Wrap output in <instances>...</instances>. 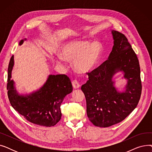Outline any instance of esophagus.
Here are the masks:
<instances>
[{
	"instance_id": "esophagus-1",
	"label": "esophagus",
	"mask_w": 152,
	"mask_h": 152,
	"mask_svg": "<svg viewBox=\"0 0 152 152\" xmlns=\"http://www.w3.org/2000/svg\"><path fill=\"white\" fill-rule=\"evenodd\" d=\"M72 84H73V86L75 89H78L81 87V85L79 84V83L77 81V80H74L72 81Z\"/></svg>"
}]
</instances>
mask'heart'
Masks as SVG:
<instances>
[{
	"label": "heart",
	"instance_id": "heart-1",
	"mask_svg": "<svg viewBox=\"0 0 152 152\" xmlns=\"http://www.w3.org/2000/svg\"><path fill=\"white\" fill-rule=\"evenodd\" d=\"M102 51V45L99 42L91 43L87 41L76 40L64 44L60 55L68 61H75V68L79 73H86L97 66ZM60 61H63V58H60Z\"/></svg>",
	"mask_w": 152,
	"mask_h": 152
}]
</instances>
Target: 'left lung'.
Segmentation results:
<instances>
[{
    "mask_svg": "<svg viewBox=\"0 0 152 152\" xmlns=\"http://www.w3.org/2000/svg\"><path fill=\"white\" fill-rule=\"evenodd\" d=\"M114 45L108 59L87 73L89 80L81 90L86 100L87 115L94 125L107 127L123 121L138 105L142 93L140 69L136 54L124 34L112 31ZM125 72L126 91L118 93L112 77L116 71Z\"/></svg>",
    "mask_w": 152,
    "mask_h": 152,
    "instance_id": "1",
    "label": "left lung"
}]
</instances>
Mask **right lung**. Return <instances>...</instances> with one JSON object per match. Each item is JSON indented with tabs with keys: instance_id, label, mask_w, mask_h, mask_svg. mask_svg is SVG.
Masks as SVG:
<instances>
[{
	"instance_id": "1",
	"label": "right lung",
	"mask_w": 152,
	"mask_h": 152,
	"mask_svg": "<svg viewBox=\"0 0 152 152\" xmlns=\"http://www.w3.org/2000/svg\"><path fill=\"white\" fill-rule=\"evenodd\" d=\"M23 42L21 40L19 44ZM13 63V55L8 68L7 85L11 105L31 123L46 127L55 126L61 119V103L73 91L70 79L65 75H50L39 91L26 96H20L14 89L13 81L10 80Z\"/></svg>"
}]
</instances>
